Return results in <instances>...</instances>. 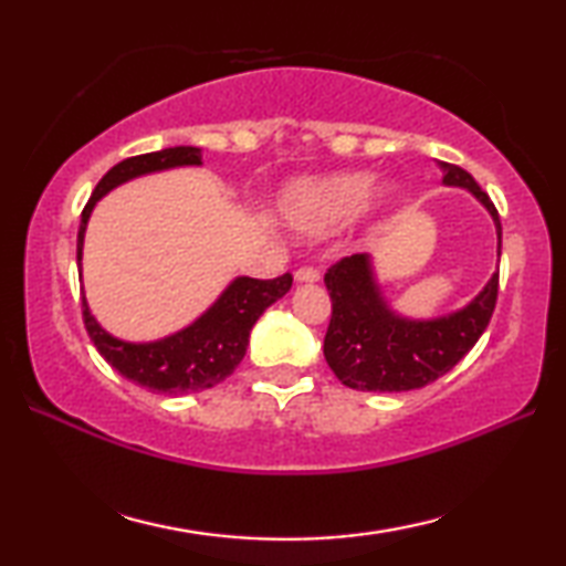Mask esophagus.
Instances as JSON below:
<instances>
[{
    "label": "esophagus",
    "instance_id": "34e87169",
    "mask_svg": "<svg viewBox=\"0 0 566 566\" xmlns=\"http://www.w3.org/2000/svg\"><path fill=\"white\" fill-rule=\"evenodd\" d=\"M294 280L296 282H319V270L317 266H300V270L294 272Z\"/></svg>",
    "mask_w": 566,
    "mask_h": 566
}]
</instances>
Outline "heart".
<instances>
[{
  "label": "heart",
  "instance_id": "obj_1",
  "mask_svg": "<svg viewBox=\"0 0 566 566\" xmlns=\"http://www.w3.org/2000/svg\"><path fill=\"white\" fill-rule=\"evenodd\" d=\"M371 190V177L361 171L332 175L322 179H302L286 187L282 195V214L294 229L304 234H324L349 222L359 209L379 207L387 202L389 191Z\"/></svg>",
  "mask_w": 566,
  "mask_h": 566
}]
</instances>
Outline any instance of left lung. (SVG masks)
<instances>
[{
	"mask_svg": "<svg viewBox=\"0 0 566 566\" xmlns=\"http://www.w3.org/2000/svg\"><path fill=\"white\" fill-rule=\"evenodd\" d=\"M439 167L444 185L469 189L490 209L502 254V222L490 195L462 167L449 161H439ZM324 284L332 296L324 359L337 379L359 391H409L447 375L482 337L500 294V272L464 310L427 322L399 317L389 310L367 254H352L332 264Z\"/></svg>",
	"mask_w": 566,
	"mask_h": 566,
	"instance_id": "obj_1",
	"label": "left lung"
}]
</instances>
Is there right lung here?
Masks as SVG:
<instances>
[{"label": "right lung", "mask_w": 566, "mask_h": 566, "mask_svg": "<svg viewBox=\"0 0 566 566\" xmlns=\"http://www.w3.org/2000/svg\"><path fill=\"white\" fill-rule=\"evenodd\" d=\"M197 165H202V151L197 147H169L114 165L99 179L90 202L82 209V224L80 234H76V262L82 264L84 229H87L92 209L109 189L134 177L149 175V171ZM290 272L276 276V280L239 276L195 324L171 334V337L147 344L122 342L104 332L97 319L92 317L87 300H82V317L94 347L122 377L149 391H161V395H191V391L217 387L219 381L232 375L239 361L244 359L249 332H252L254 322L262 317L266 306L282 300L290 292Z\"/></svg>", "instance_id": "obj_1"}]
</instances>
